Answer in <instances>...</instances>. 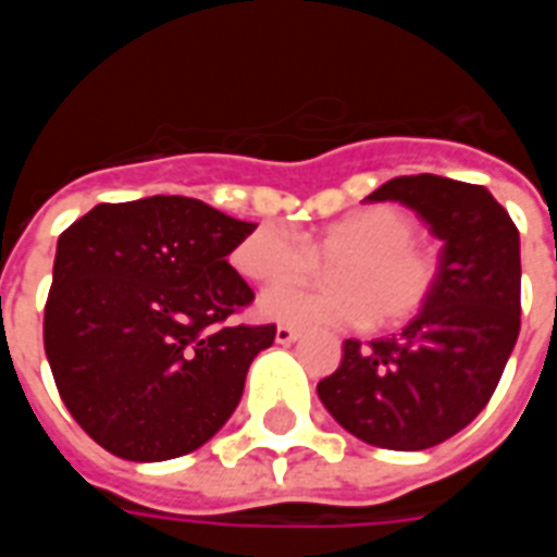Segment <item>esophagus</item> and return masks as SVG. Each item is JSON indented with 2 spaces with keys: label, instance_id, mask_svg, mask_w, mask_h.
<instances>
[{
  "label": "esophagus",
  "instance_id": "esophagus-1",
  "mask_svg": "<svg viewBox=\"0 0 557 557\" xmlns=\"http://www.w3.org/2000/svg\"><path fill=\"white\" fill-rule=\"evenodd\" d=\"M277 343H283V346H289V343H295V339L301 337V331L298 327H292V325H277Z\"/></svg>",
  "mask_w": 557,
  "mask_h": 557
}]
</instances>
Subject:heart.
I'll list each match as a JSON object with an SVG mask.
<instances>
[{"label": "heart", "instance_id": "1", "mask_svg": "<svg viewBox=\"0 0 557 557\" xmlns=\"http://www.w3.org/2000/svg\"><path fill=\"white\" fill-rule=\"evenodd\" d=\"M418 223L399 206H363L298 235L283 223H259L232 250V265L253 283L280 286L327 265V286H286L268 292L259 313L286 325L394 327L418 315L432 298L438 259L420 244Z\"/></svg>", "mask_w": 557, "mask_h": 557}]
</instances>
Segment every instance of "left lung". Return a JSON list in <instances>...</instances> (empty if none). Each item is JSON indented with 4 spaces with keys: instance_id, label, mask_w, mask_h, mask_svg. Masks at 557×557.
Returning a JSON list of instances; mask_svg holds the SVG:
<instances>
[{
    "instance_id": "1",
    "label": "left lung",
    "mask_w": 557,
    "mask_h": 557,
    "mask_svg": "<svg viewBox=\"0 0 557 557\" xmlns=\"http://www.w3.org/2000/svg\"><path fill=\"white\" fill-rule=\"evenodd\" d=\"M397 199L442 238L426 307L397 337L346 339L319 399L343 430L387 450H426L466 430L502 382L519 337V230L480 184L399 175L367 196Z\"/></svg>"
}]
</instances>
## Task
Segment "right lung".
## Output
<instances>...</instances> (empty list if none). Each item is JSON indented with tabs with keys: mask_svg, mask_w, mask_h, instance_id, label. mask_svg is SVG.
Listing matches in <instances>:
<instances>
[{
	"mask_svg": "<svg viewBox=\"0 0 557 557\" xmlns=\"http://www.w3.org/2000/svg\"><path fill=\"white\" fill-rule=\"evenodd\" d=\"M256 230L190 196L101 202L55 244L44 351L103 450L163 462L230 420L277 325H230L253 289L226 262Z\"/></svg>",
	"mask_w": 557,
	"mask_h": 557,
	"instance_id": "add662e5",
	"label": "right lung"
}]
</instances>
